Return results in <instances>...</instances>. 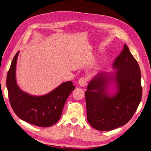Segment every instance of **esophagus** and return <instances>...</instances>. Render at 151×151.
I'll use <instances>...</instances> for the list:
<instances>
[{
	"instance_id": "esophagus-1",
	"label": "esophagus",
	"mask_w": 151,
	"mask_h": 151,
	"mask_svg": "<svg viewBox=\"0 0 151 151\" xmlns=\"http://www.w3.org/2000/svg\"><path fill=\"white\" fill-rule=\"evenodd\" d=\"M87 81H88L87 77H81L80 78L79 81H78V85H79L80 86H81V87H83L84 85H85V84H86V83H87Z\"/></svg>"
}]
</instances>
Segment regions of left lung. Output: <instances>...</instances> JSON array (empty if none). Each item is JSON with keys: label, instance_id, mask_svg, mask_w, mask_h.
<instances>
[{"label": "left lung", "instance_id": "8db88e82", "mask_svg": "<svg viewBox=\"0 0 151 151\" xmlns=\"http://www.w3.org/2000/svg\"><path fill=\"white\" fill-rule=\"evenodd\" d=\"M112 68L117 69L114 74H98L85 92L87 120L99 131H110L125 125L142 98L140 68L126 44ZM113 81L116 92L111 95L108 88Z\"/></svg>", "mask_w": 151, "mask_h": 151}]
</instances>
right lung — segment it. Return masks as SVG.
I'll return each mask as SVG.
<instances>
[{
    "instance_id": "right-lung-1",
    "label": "right lung",
    "mask_w": 151,
    "mask_h": 151,
    "mask_svg": "<svg viewBox=\"0 0 151 151\" xmlns=\"http://www.w3.org/2000/svg\"><path fill=\"white\" fill-rule=\"evenodd\" d=\"M19 51L12 60L6 77L10 105L17 116L26 122L42 127L58 122L69 95L75 89L71 81L65 82L43 96H33L21 90L17 83L16 65Z\"/></svg>"
}]
</instances>
